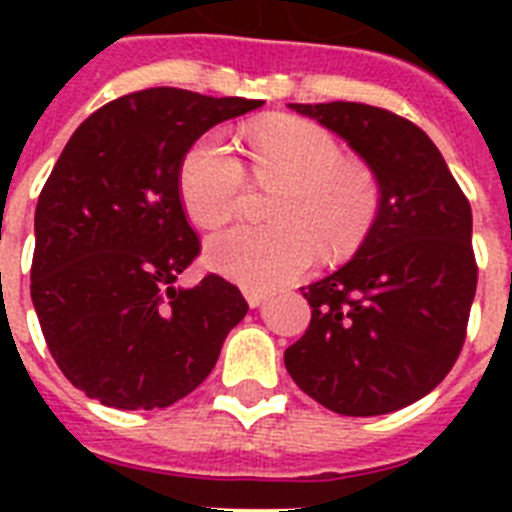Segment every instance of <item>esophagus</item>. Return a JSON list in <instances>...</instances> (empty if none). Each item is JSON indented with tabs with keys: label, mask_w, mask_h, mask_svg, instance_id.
I'll use <instances>...</instances> for the list:
<instances>
[{
	"label": "esophagus",
	"mask_w": 512,
	"mask_h": 512,
	"mask_svg": "<svg viewBox=\"0 0 512 512\" xmlns=\"http://www.w3.org/2000/svg\"><path fill=\"white\" fill-rule=\"evenodd\" d=\"M243 295H246L248 305H251V307H259L261 302H264L266 297H269V292H264V289H251V287H246V289H243Z\"/></svg>",
	"instance_id": "1"
}]
</instances>
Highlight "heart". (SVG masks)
<instances>
[{
  "mask_svg": "<svg viewBox=\"0 0 512 512\" xmlns=\"http://www.w3.org/2000/svg\"><path fill=\"white\" fill-rule=\"evenodd\" d=\"M251 176L271 192L266 225H235L207 241L215 271L251 289H274L325 261L359 251L382 212V179L343 156L336 135L310 120H271L246 133ZM179 192L200 228H220L241 207L246 171L220 135H202L182 158Z\"/></svg>",
  "mask_w": 512,
  "mask_h": 512,
  "instance_id": "b5f03b06",
  "label": "heart"
}]
</instances>
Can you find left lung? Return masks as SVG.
Here are the masks:
<instances>
[{
	"label": "left lung",
	"instance_id": "1",
	"mask_svg": "<svg viewBox=\"0 0 512 512\" xmlns=\"http://www.w3.org/2000/svg\"><path fill=\"white\" fill-rule=\"evenodd\" d=\"M289 107L374 166L382 212L354 259L302 287L312 318L284 364L333 413H395L441 384L467 338L477 292L472 207L415 122L359 102Z\"/></svg>",
	"mask_w": 512,
	"mask_h": 512
}]
</instances>
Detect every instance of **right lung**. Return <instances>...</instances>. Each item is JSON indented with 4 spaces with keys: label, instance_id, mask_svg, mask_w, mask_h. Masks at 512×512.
<instances>
[{
    "label": "right lung",
    "instance_id": "1",
    "mask_svg": "<svg viewBox=\"0 0 512 512\" xmlns=\"http://www.w3.org/2000/svg\"><path fill=\"white\" fill-rule=\"evenodd\" d=\"M264 102L156 87L81 122L35 207L30 297L63 377L107 408H169L212 372L248 312L217 274L176 277L200 256L179 192L202 133Z\"/></svg>",
    "mask_w": 512,
    "mask_h": 512
}]
</instances>
